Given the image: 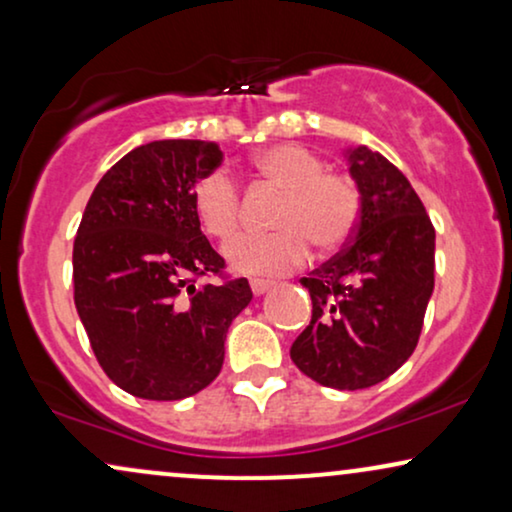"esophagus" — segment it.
<instances>
[{"label":"esophagus","mask_w":512,"mask_h":512,"mask_svg":"<svg viewBox=\"0 0 512 512\" xmlns=\"http://www.w3.org/2000/svg\"><path fill=\"white\" fill-rule=\"evenodd\" d=\"M250 288L255 295H264L269 288H274V281H264V278H252Z\"/></svg>","instance_id":"esophagus-1"}]
</instances>
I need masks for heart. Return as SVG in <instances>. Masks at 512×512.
Returning a JSON list of instances; mask_svg holds the SVG:
<instances>
[{
    "label": "heart",
    "mask_w": 512,
    "mask_h": 512,
    "mask_svg": "<svg viewBox=\"0 0 512 512\" xmlns=\"http://www.w3.org/2000/svg\"><path fill=\"white\" fill-rule=\"evenodd\" d=\"M252 172L281 191L271 234L245 236L226 252L241 274H288L319 252L340 250L361 217V189L345 172L326 170L319 153L297 144H274L252 155ZM191 208L205 236L229 245L241 231V191L224 172H210L193 184Z\"/></svg>",
    "instance_id": "heart-1"
}]
</instances>
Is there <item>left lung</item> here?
<instances>
[{
    "mask_svg": "<svg viewBox=\"0 0 512 512\" xmlns=\"http://www.w3.org/2000/svg\"><path fill=\"white\" fill-rule=\"evenodd\" d=\"M349 172L361 217L349 243L300 283L312 321L290 347L304 375L335 390L383 383L411 357L435 288V226L409 179L359 146Z\"/></svg>",
    "mask_w": 512,
    "mask_h": 512,
    "instance_id": "1",
    "label": "left lung"
}]
</instances>
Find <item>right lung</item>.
<instances>
[{
	"instance_id": "right-lung-1",
	"label": "right lung",
	"mask_w": 512,
	"mask_h": 512,
	"mask_svg": "<svg viewBox=\"0 0 512 512\" xmlns=\"http://www.w3.org/2000/svg\"><path fill=\"white\" fill-rule=\"evenodd\" d=\"M217 144L151 141L103 174L73 245L75 307L103 371L141 399L191 397L217 378L248 278H226L191 208ZM217 275L222 284H200Z\"/></svg>"
}]
</instances>
